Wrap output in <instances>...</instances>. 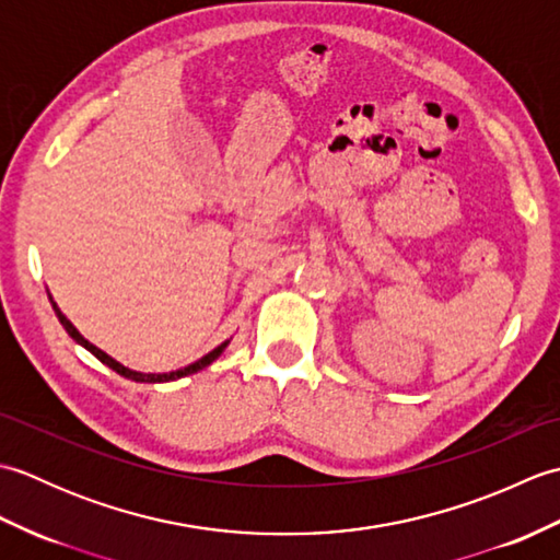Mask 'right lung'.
<instances>
[{
    "label": "right lung",
    "instance_id": "right-lung-1",
    "mask_svg": "<svg viewBox=\"0 0 560 560\" xmlns=\"http://www.w3.org/2000/svg\"><path fill=\"white\" fill-rule=\"evenodd\" d=\"M52 307H55V313H57V319L59 323H62V327L67 329V335L74 339L77 343H81L83 349L86 351H91L93 355H96V359L101 361V363H105L108 368H113V371L117 373V375H122V377H127V380H135V383H171V380H177V377H185V375H192V373H197V371H201V368H207V365H211L213 361L219 359V355L223 353V349L229 347V341H223L221 347H217L213 351H209L207 355H201L199 361H195V363H189V365H185V368H180V371H173V373H139V371H129V368H125L122 363H117L115 359H110L108 353L105 351H101L98 347H93V343L89 341V339H83L81 335H79V329L69 323V319L62 315V311H59V307L52 303Z\"/></svg>",
    "mask_w": 560,
    "mask_h": 560
}]
</instances>
